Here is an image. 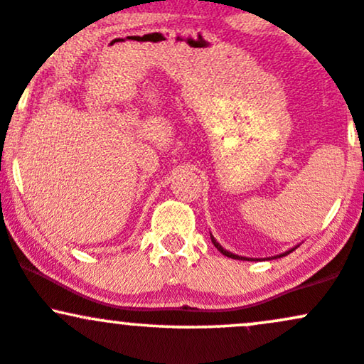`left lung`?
Wrapping results in <instances>:
<instances>
[{
  "mask_svg": "<svg viewBox=\"0 0 364 364\" xmlns=\"http://www.w3.org/2000/svg\"><path fill=\"white\" fill-rule=\"evenodd\" d=\"M213 243H214V245H215V249H218V250H219V252H221L223 255H226V257H231V259H243V257H240V255H235V254L228 252V250H225V249H223V247H221V245H219V243H218V242H215V240H214V238H213ZM292 250H294V249H292ZM292 250H289V252H285V254H282V255H287V254H290V252H292ZM282 255H279V257H282Z\"/></svg>",
  "mask_w": 364,
  "mask_h": 364,
  "instance_id": "left-lung-1",
  "label": "left lung"
}]
</instances>
